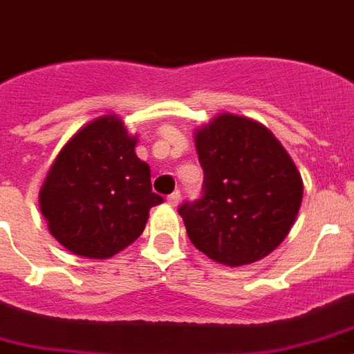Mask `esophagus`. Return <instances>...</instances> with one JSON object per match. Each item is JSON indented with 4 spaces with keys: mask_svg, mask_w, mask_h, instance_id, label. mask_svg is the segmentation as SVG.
I'll return each instance as SVG.
<instances>
[{
    "mask_svg": "<svg viewBox=\"0 0 354 354\" xmlns=\"http://www.w3.org/2000/svg\"><path fill=\"white\" fill-rule=\"evenodd\" d=\"M180 200H182V194H180V191H174V193H171L169 196H167V202H169L172 207H176V205L180 204Z\"/></svg>",
    "mask_w": 354,
    "mask_h": 354,
    "instance_id": "1",
    "label": "esophagus"
}]
</instances>
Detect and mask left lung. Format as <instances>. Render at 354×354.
I'll use <instances>...</instances> for the list:
<instances>
[{
	"label": "left lung",
	"mask_w": 354,
	"mask_h": 354,
	"mask_svg": "<svg viewBox=\"0 0 354 354\" xmlns=\"http://www.w3.org/2000/svg\"><path fill=\"white\" fill-rule=\"evenodd\" d=\"M202 196L178 207L187 235L207 257L242 266L266 257L288 235L303 182L270 130L224 113L196 132Z\"/></svg>",
	"instance_id": "obj_1"
}]
</instances>
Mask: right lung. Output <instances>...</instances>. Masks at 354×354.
<instances>
[{"label": "right lung", "mask_w": 354, "mask_h": 354, "mask_svg": "<svg viewBox=\"0 0 354 354\" xmlns=\"http://www.w3.org/2000/svg\"><path fill=\"white\" fill-rule=\"evenodd\" d=\"M133 147L136 138L110 115L86 124L60 150L41 185L40 209L69 252L112 257L143 233L150 207L163 202Z\"/></svg>", "instance_id": "add662e5"}]
</instances>
